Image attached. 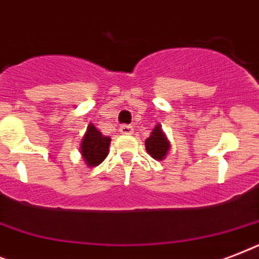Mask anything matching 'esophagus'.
<instances>
[{
    "mask_svg": "<svg viewBox=\"0 0 259 259\" xmlns=\"http://www.w3.org/2000/svg\"><path fill=\"white\" fill-rule=\"evenodd\" d=\"M119 132H121V134H132L133 133V126L122 125L121 127H119Z\"/></svg>",
    "mask_w": 259,
    "mask_h": 259,
    "instance_id": "1",
    "label": "esophagus"
}]
</instances>
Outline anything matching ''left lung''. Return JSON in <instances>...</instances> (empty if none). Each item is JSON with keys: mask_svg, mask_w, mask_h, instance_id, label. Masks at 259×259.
I'll list each match as a JSON object with an SVG mask.
<instances>
[{"mask_svg": "<svg viewBox=\"0 0 259 259\" xmlns=\"http://www.w3.org/2000/svg\"><path fill=\"white\" fill-rule=\"evenodd\" d=\"M169 141L166 140L165 134L161 130V126L157 125L153 129V132L150 133V136L146 138L145 141V148L146 152L154 158V160H158L161 161L164 160L169 150Z\"/></svg>", "mask_w": 259, "mask_h": 259, "instance_id": "8db88e82", "label": "left lung"}]
</instances>
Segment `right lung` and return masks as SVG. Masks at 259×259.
<instances>
[{"label": "right lung", "mask_w": 259, "mask_h": 259, "mask_svg": "<svg viewBox=\"0 0 259 259\" xmlns=\"http://www.w3.org/2000/svg\"><path fill=\"white\" fill-rule=\"evenodd\" d=\"M111 138L105 137L94 125L87 126V132L80 144V153L87 166L99 165L109 154Z\"/></svg>", "instance_id": "obj_1"}]
</instances>
